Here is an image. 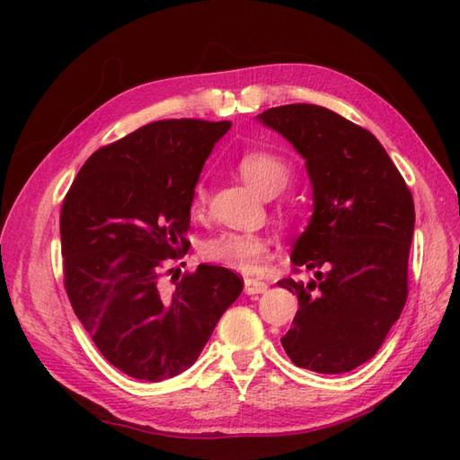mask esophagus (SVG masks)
I'll return each instance as SVG.
<instances>
[{"label": "esophagus", "instance_id": "esophagus-1", "mask_svg": "<svg viewBox=\"0 0 460 460\" xmlns=\"http://www.w3.org/2000/svg\"><path fill=\"white\" fill-rule=\"evenodd\" d=\"M245 294L247 296H255V294H264L267 291L269 284L262 282V280H257V278H245Z\"/></svg>", "mask_w": 460, "mask_h": 460}]
</instances>
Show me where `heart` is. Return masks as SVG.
Returning a JSON list of instances; mask_svg holds the SVG:
<instances>
[{"instance_id": "obj_1", "label": "heart", "mask_w": 460, "mask_h": 460, "mask_svg": "<svg viewBox=\"0 0 460 460\" xmlns=\"http://www.w3.org/2000/svg\"><path fill=\"white\" fill-rule=\"evenodd\" d=\"M238 172L262 196L280 193L291 176L289 164L270 151L247 149L238 159ZM207 207V190L199 184L193 191L191 213L201 215ZM270 253V242L255 232H222L203 247V257L220 267L252 274Z\"/></svg>"}]
</instances>
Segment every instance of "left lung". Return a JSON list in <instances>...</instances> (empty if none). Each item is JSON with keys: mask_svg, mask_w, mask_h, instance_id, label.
<instances>
[{"mask_svg": "<svg viewBox=\"0 0 460 460\" xmlns=\"http://www.w3.org/2000/svg\"><path fill=\"white\" fill-rule=\"evenodd\" d=\"M259 120L307 161L314 199L291 253L296 272L314 276L278 282L299 299L282 345L301 368L349 372L378 353L407 303L412 193L382 144L326 107H272Z\"/></svg>", "mask_w": 460, "mask_h": 460, "instance_id": "obj_1", "label": "left lung"}]
</instances>
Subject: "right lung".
Returning <instances> with one entry per match:
<instances>
[{"label":"right lung","mask_w":460,"mask_h":460,"mask_svg":"<svg viewBox=\"0 0 460 460\" xmlns=\"http://www.w3.org/2000/svg\"><path fill=\"white\" fill-rule=\"evenodd\" d=\"M230 120L149 122L92 153L61 207L65 289L111 365L161 382L196 363L243 289L215 264L164 286L166 262L190 249V207L201 169Z\"/></svg>","instance_id":"obj_1"}]
</instances>
